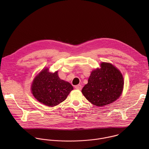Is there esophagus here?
<instances>
[{"instance_id": "obj_1", "label": "esophagus", "mask_w": 149, "mask_h": 149, "mask_svg": "<svg viewBox=\"0 0 149 149\" xmlns=\"http://www.w3.org/2000/svg\"><path fill=\"white\" fill-rule=\"evenodd\" d=\"M75 89H77L78 90H81L82 89V86H81V85L79 84V85H77V86H76L75 87Z\"/></svg>"}]
</instances>
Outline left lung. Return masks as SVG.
Returning a JSON list of instances; mask_svg holds the SVG:
<instances>
[{"label": "left lung", "mask_w": 149, "mask_h": 149, "mask_svg": "<svg viewBox=\"0 0 149 149\" xmlns=\"http://www.w3.org/2000/svg\"><path fill=\"white\" fill-rule=\"evenodd\" d=\"M123 86L124 80L120 71L111 63L102 62L100 69L92 71L88 84L81 91L93 104L102 107L118 98Z\"/></svg>", "instance_id": "obj_1"}]
</instances>
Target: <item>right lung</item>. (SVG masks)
Returning <instances> with one entry per match:
<instances>
[{
    "label": "right lung",
    "mask_w": 149,
    "mask_h": 149,
    "mask_svg": "<svg viewBox=\"0 0 149 149\" xmlns=\"http://www.w3.org/2000/svg\"><path fill=\"white\" fill-rule=\"evenodd\" d=\"M73 90L68 82L61 79L58 71L51 73L46 68L35 78L32 84V93L40 102L49 107H54L66 100Z\"/></svg>",
    "instance_id": "right-lung-1"
}]
</instances>
